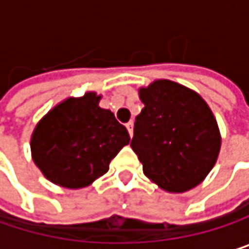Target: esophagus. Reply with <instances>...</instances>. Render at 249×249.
Returning a JSON list of instances; mask_svg holds the SVG:
<instances>
[{
    "mask_svg": "<svg viewBox=\"0 0 249 249\" xmlns=\"http://www.w3.org/2000/svg\"><path fill=\"white\" fill-rule=\"evenodd\" d=\"M125 126H126V129H128L129 135H132V128H134V123H132V121H129V123H126V124H125Z\"/></svg>",
    "mask_w": 249,
    "mask_h": 249,
    "instance_id": "34e87169",
    "label": "esophagus"
}]
</instances>
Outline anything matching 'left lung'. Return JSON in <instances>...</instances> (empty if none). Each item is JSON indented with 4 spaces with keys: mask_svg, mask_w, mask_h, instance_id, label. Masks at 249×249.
Masks as SVG:
<instances>
[{
    "mask_svg": "<svg viewBox=\"0 0 249 249\" xmlns=\"http://www.w3.org/2000/svg\"><path fill=\"white\" fill-rule=\"evenodd\" d=\"M142 111L135 117L131 148L144 174L160 189L183 193L200 184L221 151L213 112L195 90L167 79L138 89Z\"/></svg>",
    "mask_w": 249,
    "mask_h": 249,
    "instance_id": "left-lung-1",
    "label": "left lung"
}]
</instances>
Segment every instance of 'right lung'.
Instances as JSON below:
<instances>
[{
	"mask_svg": "<svg viewBox=\"0 0 249 249\" xmlns=\"http://www.w3.org/2000/svg\"><path fill=\"white\" fill-rule=\"evenodd\" d=\"M101 95L69 96L36 125L30 148L34 164L52 183L82 189L109 170L111 160L131 138L109 109L99 107Z\"/></svg>",
	"mask_w": 249,
	"mask_h": 249,
	"instance_id": "1",
	"label": "right lung"
}]
</instances>
